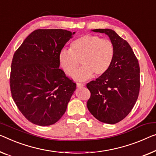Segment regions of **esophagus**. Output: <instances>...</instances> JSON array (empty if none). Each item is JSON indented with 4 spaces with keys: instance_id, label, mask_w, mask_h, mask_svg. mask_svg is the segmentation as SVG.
I'll list each match as a JSON object with an SVG mask.
<instances>
[{
    "instance_id": "1",
    "label": "esophagus",
    "mask_w": 156,
    "mask_h": 156,
    "mask_svg": "<svg viewBox=\"0 0 156 156\" xmlns=\"http://www.w3.org/2000/svg\"><path fill=\"white\" fill-rule=\"evenodd\" d=\"M76 86H77L78 88H81L84 86V84H82V83H77V84H76Z\"/></svg>"
}]
</instances>
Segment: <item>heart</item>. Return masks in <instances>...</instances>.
Wrapping results in <instances>:
<instances>
[{"label":"heart","instance_id":"obj_1","mask_svg":"<svg viewBox=\"0 0 156 156\" xmlns=\"http://www.w3.org/2000/svg\"><path fill=\"white\" fill-rule=\"evenodd\" d=\"M115 57L113 43L100 36L85 34L71 44L70 49H62L59 54L60 66L68 76L77 69L79 61L82 66L73 75L78 81H85L94 74L101 76L110 69Z\"/></svg>","mask_w":156,"mask_h":156}]
</instances>
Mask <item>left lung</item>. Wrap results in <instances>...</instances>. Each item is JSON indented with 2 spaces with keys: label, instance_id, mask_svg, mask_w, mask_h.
Instances as JSON below:
<instances>
[{
  "label": "left lung",
  "instance_id": "obj_1",
  "mask_svg": "<svg viewBox=\"0 0 156 156\" xmlns=\"http://www.w3.org/2000/svg\"><path fill=\"white\" fill-rule=\"evenodd\" d=\"M105 34L115 47V57L105 74L87 84L91 93L88 110L99 121L115 124L126 117L137 100L140 69L135 55L126 41L112 29L92 30Z\"/></svg>",
  "mask_w": 156,
  "mask_h": 156
}]
</instances>
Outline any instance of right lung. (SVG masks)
I'll list each match as a JSON object with an SVG mask.
<instances>
[{"label": "right lung", "instance_id": "right-lung-1", "mask_svg": "<svg viewBox=\"0 0 156 156\" xmlns=\"http://www.w3.org/2000/svg\"><path fill=\"white\" fill-rule=\"evenodd\" d=\"M75 33L64 29L36 30L14 54L12 97L21 113L34 124L53 125L66 112L76 84L59 69V54Z\"/></svg>", "mask_w": 156, "mask_h": 156}]
</instances>
